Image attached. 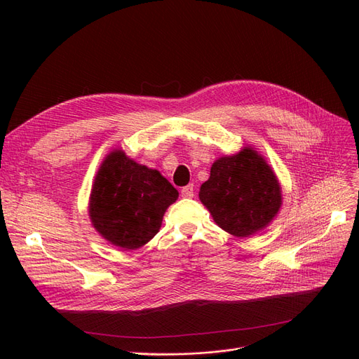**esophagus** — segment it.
I'll return each instance as SVG.
<instances>
[{
    "label": "esophagus",
    "mask_w": 359,
    "mask_h": 359,
    "mask_svg": "<svg viewBox=\"0 0 359 359\" xmlns=\"http://www.w3.org/2000/svg\"><path fill=\"white\" fill-rule=\"evenodd\" d=\"M181 196H182V198H193V196H194V187H193V184H189V186L181 189Z\"/></svg>",
    "instance_id": "34e87169"
}]
</instances>
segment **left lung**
<instances>
[{
  "instance_id": "8db88e82",
  "label": "left lung",
  "mask_w": 359,
  "mask_h": 359,
  "mask_svg": "<svg viewBox=\"0 0 359 359\" xmlns=\"http://www.w3.org/2000/svg\"><path fill=\"white\" fill-rule=\"evenodd\" d=\"M199 198L214 222L235 236L264 229L281 205L274 172L252 148L217 160Z\"/></svg>"
}]
</instances>
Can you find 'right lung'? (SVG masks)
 I'll return each mask as SVG.
<instances>
[{
	"label": "right lung",
	"mask_w": 359,
	"mask_h": 359,
	"mask_svg": "<svg viewBox=\"0 0 359 359\" xmlns=\"http://www.w3.org/2000/svg\"><path fill=\"white\" fill-rule=\"evenodd\" d=\"M177 198L178 190L160 172L114 151L95 177L90 217L107 241L135 250L154 238L163 214Z\"/></svg>",
	"instance_id": "obj_1"
}]
</instances>
